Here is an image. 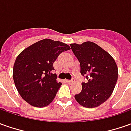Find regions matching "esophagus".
Returning <instances> with one entry per match:
<instances>
[{
  "instance_id": "obj_1",
  "label": "esophagus",
  "mask_w": 131,
  "mask_h": 131,
  "mask_svg": "<svg viewBox=\"0 0 131 131\" xmlns=\"http://www.w3.org/2000/svg\"><path fill=\"white\" fill-rule=\"evenodd\" d=\"M67 82L69 84H70L74 82V80H67Z\"/></svg>"
}]
</instances>
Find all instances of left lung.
<instances>
[{
  "instance_id": "1",
  "label": "left lung",
  "mask_w": 131,
  "mask_h": 131,
  "mask_svg": "<svg viewBox=\"0 0 131 131\" xmlns=\"http://www.w3.org/2000/svg\"><path fill=\"white\" fill-rule=\"evenodd\" d=\"M80 64V73L87 79L74 98L80 105L93 108L110 97L118 78L117 67L111 55L93 42L70 44Z\"/></svg>"
}]
</instances>
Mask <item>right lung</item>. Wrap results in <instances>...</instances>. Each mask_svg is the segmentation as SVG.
Wrapping results in <instances>:
<instances>
[{"label":"right lung","mask_w":131,"mask_h":131,"mask_svg":"<svg viewBox=\"0 0 131 131\" xmlns=\"http://www.w3.org/2000/svg\"><path fill=\"white\" fill-rule=\"evenodd\" d=\"M65 43L44 39L25 48L16 57L13 78L21 98L35 107L48 106L61 83L53 74V62L62 52L70 50Z\"/></svg>","instance_id":"obj_1"}]
</instances>
